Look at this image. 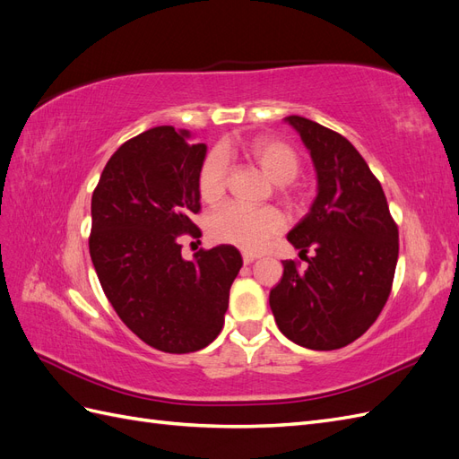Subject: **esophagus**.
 I'll return each mask as SVG.
<instances>
[{
    "instance_id": "34e87169",
    "label": "esophagus",
    "mask_w": 459,
    "mask_h": 459,
    "mask_svg": "<svg viewBox=\"0 0 459 459\" xmlns=\"http://www.w3.org/2000/svg\"><path fill=\"white\" fill-rule=\"evenodd\" d=\"M256 260V255H253V253H243V262L245 264H251V262H255Z\"/></svg>"
}]
</instances>
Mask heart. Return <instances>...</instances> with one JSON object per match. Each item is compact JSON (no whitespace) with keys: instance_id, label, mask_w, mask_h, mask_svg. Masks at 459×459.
<instances>
[{"instance_id":"1","label":"heart","mask_w":459,"mask_h":459,"mask_svg":"<svg viewBox=\"0 0 459 459\" xmlns=\"http://www.w3.org/2000/svg\"><path fill=\"white\" fill-rule=\"evenodd\" d=\"M230 149H212L204 157L197 187L199 195L206 203H216L226 193L228 174H230ZM243 155L255 160L260 169L266 172L272 182L280 184L285 197L293 199L295 191L290 189V182L300 174V157L293 145H289L275 137H256L241 147ZM285 216L273 206L248 208L238 203L221 204L208 218V235L218 243L235 245L245 251H256L266 245L273 235L283 231Z\"/></svg>"}]
</instances>
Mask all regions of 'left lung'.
Wrapping results in <instances>:
<instances>
[{
  "label": "left lung",
  "mask_w": 459,
  "mask_h": 459,
  "mask_svg": "<svg viewBox=\"0 0 459 459\" xmlns=\"http://www.w3.org/2000/svg\"><path fill=\"white\" fill-rule=\"evenodd\" d=\"M285 120L310 151L317 197L287 235L308 268L283 260L270 308L287 339L312 351H335L362 337L386 304L398 226L379 179L344 135L302 117Z\"/></svg>",
  "instance_id": "1"
}]
</instances>
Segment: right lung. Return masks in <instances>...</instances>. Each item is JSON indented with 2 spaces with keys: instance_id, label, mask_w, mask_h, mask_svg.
Returning <instances> with one entry per match:
<instances>
[{
  "instance_id": "right-lung-1",
  "label": "right lung",
  "mask_w": 459,
  "mask_h": 459,
  "mask_svg": "<svg viewBox=\"0 0 459 459\" xmlns=\"http://www.w3.org/2000/svg\"><path fill=\"white\" fill-rule=\"evenodd\" d=\"M189 132L151 128L108 159L91 195L90 256L103 293L126 327L160 352L187 354L224 325L243 258L231 245L182 258L179 238L201 235L197 187L206 145Z\"/></svg>"
}]
</instances>
